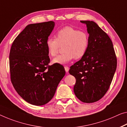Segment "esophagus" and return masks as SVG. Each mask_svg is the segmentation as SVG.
<instances>
[{
  "mask_svg": "<svg viewBox=\"0 0 127 127\" xmlns=\"http://www.w3.org/2000/svg\"><path fill=\"white\" fill-rule=\"evenodd\" d=\"M65 70L66 73H67V72L69 71V67L67 66H65Z\"/></svg>",
  "mask_w": 127,
  "mask_h": 127,
  "instance_id": "1",
  "label": "esophagus"
}]
</instances>
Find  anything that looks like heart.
<instances>
[{
    "mask_svg": "<svg viewBox=\"0 0 127 127\" xmlns=\"http://www.w3.org/2000/svg\"><path fill=\"white\" fill-rule=\"evenodd\" d=\"M56 36V38L49 37L46 40L49 54L56 56L63 45L64 53L54 58L53 63L65 64L74 58L78 60L85 56L89 45V36L86 32L66 26L58 31Z\"/></svg>",
    "mask_w": 127,
    "mask_h": 127,
    "instance_id": "obj_1",
    "label": "heart"
}]
</instances>
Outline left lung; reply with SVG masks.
Masks as SVG:
<instances>
[{
    "label": "left lung",
    "instance_id": "1",
    "mask_svg": "<svg viewBox=\"0 0 127 127\" xmlns=\"http://www.w3.org/2000/svg\"><path fill=\"white\" fill-rule=\"evenodd\" d=\"M86 24L89 45L85 56L70 67L69 73L76 79L74 92L84 103L97 102L110 88L117 67V58L112 41L93 21Z\"/></svg>",
    "mask_w": 127,
    "mask_h": 127
}]
</instances>
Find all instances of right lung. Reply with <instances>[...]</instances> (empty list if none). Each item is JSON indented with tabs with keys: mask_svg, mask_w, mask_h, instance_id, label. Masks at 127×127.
I'll return each instance as SVG.
<instances>
[{
	"mask_svg": "<svg viewBox=\"0 0 127 127\" xmlns=\"http://www.w3.org/2000/svg\"><path fill=\"white\" fill-rule=\"evenodd\" d=\"M54 27L52 21L28 25L13 41L9 53L13 86L24 100L35 106L51 100L65 75L64 67L49 65L46 42Z\"/></svg>",
	"mask_w": 127,
	"mask_h": 127,
	"instance_id": "add662e5",
	"label": "right lung"
}]
</instances>
